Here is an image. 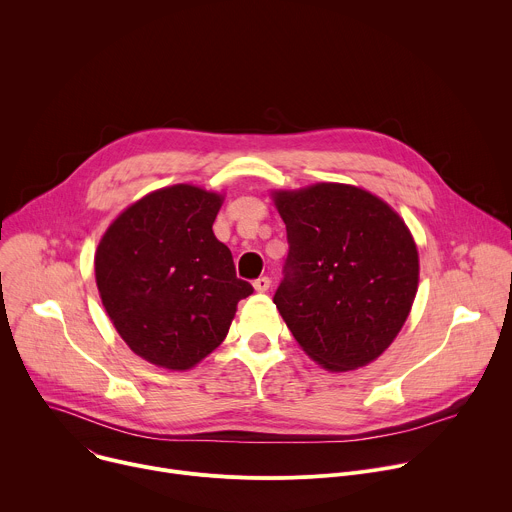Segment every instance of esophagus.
I'll return each mask as SVG.
<instances>
[{
    "instance_id": "esophagus-1",
    "label": "esophagus",
    "mask_w": 512,
    "mask_h": 512,
    "mask_svg": "<svg viewBox=\"0 0 512 512\" xmlns=\"http://www.w3.org/2000/svg\"><path fill=\"white\" fill-rule=\"evenodd\" d=\"M269 285H271V279H269V277H259V279L253 281V287H255L257 291H267Z\"/></svg>"
}]
</instances>
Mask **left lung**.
Listing matches in <instances>:
<instances>
[{"label": "left lung", "mask_w": 512, "mask_h": 512, "mask_svg": "<svg viewBox=\"0 0 512 512\" xmlns=\"http://www.w3.org/2000/svg\"><path fill=\"white\" fill-rule=\"evenodd\" d=\"M273 198L289 245L273 304L324 369L364 367L393 342L415 300L419 259L407 225L387 202L346 184Z\"/></svg>", "instance_id": "obj_1"}]
</instances>
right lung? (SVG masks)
Segmentation results:
<instances>
[{"instance_id":"1","label":"right lung","mask_w":512,"mask_h":512,"mask_svg":"<svg viewBox=\"0 0 512 512\" xmlns=\"http://www.w3.org/2000/svg\"><path fill=\"white\" fill-rule=\"evenodd\" d=\"M223 198L176 184L143 196L103 235L95 275L127 346L170 371L192 369L221 344L253 285L212 233Z\"/></svg>"}]
</instances>
